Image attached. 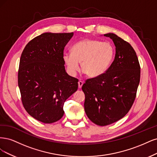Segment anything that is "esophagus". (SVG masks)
<instances>
[{
  "instance_id": "esophagus-1",
  "label": "esophagus",
  "mask_w": 157,
  "mask_h": 157,
  "mask_svg": "<svg viewBox=\"0 0 157 157\" xmlns=\"http://www.w3.org/2000/svg\"><path fill=\"white\" fill-rule=\"evenodd\" d=\"M83 84V82H82V81H79V82H78V87H79V89L82 88Z\"/></svg>"
}]
</instances>
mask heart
<instances>
[{
  "mask_svg": "<svg viewBox=\"0 0 157 157\" xmlns=\"http://www.w3.org/2000/svg\"><path fill=\"white\" fill-rule=\"evenodd\" d=\"M71 52H65L63 60L68 73L75 76L80 69L89 78L102 75L112 64L115 55L114 47L109 42L86 38L75 44Z\"/></svg>",
  "mask_w": 157,
  "mask_h": 157,
  "instance_id": "obj_1",
  "label": "heart"
}]
</instances>
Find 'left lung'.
<instances>
[{
    "instance_id": "obj_1",
    "label": "left lung",
    "mask_w": 157,
    "mask_h": 157,
    "mask_svg": "<svg viewBox=\"0 0 157 157\" xmlns=\"http://www.w3.org/2000/svg\"><path fill=\"white\" fill-rule=\"evenodd\" d=\"M104 35L115 44L114 60L102 75L87 79L82 86L85 112L99 126L124 117L134 102L140 80V63L131 45L113 33Z\"/></svg>"
}]
</instances>
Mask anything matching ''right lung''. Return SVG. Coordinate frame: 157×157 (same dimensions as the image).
<instances>
[{
	"label": "right lung",
	"instance_id": "1",
	"mask_svg": "<svg viewBox=\"0 0 157 157\" xmlns=\"http://www.w3.org/2000/svg\"><path fill=\"white\" fill-rule=\"evenodd\" d=\"M74 33H45L31 40L20 58L18 85L25 110L44 123L63 117V105L78 79L65 70L63 55Z\"/></svg>",
	"mask_w": 157,
	"mask_h": 157
}]
</instances>
